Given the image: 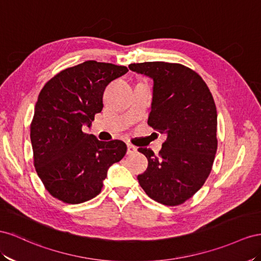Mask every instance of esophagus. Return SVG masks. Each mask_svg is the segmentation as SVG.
Listing matches in <instances>:
<instances>
[{"instance_id": "1", "label": "esophagus", "mask_w": 261, "mask_h": 261, "mask_svg": "<svg viewBox=\"0 0 261 261\" xmlns=\"http://www.w3.org/2000/svg\"><path fill=\"white\" fill-rule=\"evenodd\" d=\"M137 151H138V148L135 145L128 144V151H126V153H128V154H135V153H137Z\"/></svg>"}]
</instances>
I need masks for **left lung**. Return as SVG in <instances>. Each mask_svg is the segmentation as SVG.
<instances>
[{
	"instance_id": "8db88e82",
	"label": "left lung",
	"mask_w": 261,
	"mask_h": 261,
	"mask_svg": "<svg viewBox=\"0 0 261 261\" xmlns=\"http://www.w3.org/2000/svg\"><path fill=\"white\" fill-rule=\"evenodd\" d=\"M129 69L153 80L147 123L167 136L159 156L139 148L148 161L139 184L156 202L181 204L202 187L213 165L218 148L213 97L199 74L185 65L156 61Z\"/></svg>"
}]
</instances>
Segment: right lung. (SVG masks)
Wrapping results in <instances>:
<instances>
[{
  "instance_id": "right-lung-1",
  "label": "right lung",
  "mask_w": 261,
  "mask_h": 261,
  "mask_svg": "<svg viewBox=\"0 0 261 261\" xmlns=\"http://www.w3.org/2000/svg\"><path fill=\"white\" fill-rule=\"evenodd\" d=\"M128 72L126 66L85 61L61 71L43 86L31 124L34 164L51 196L77 204L95 198L126 145L99 141L83 132L102 109L106 86Z\"/></svg>"
}]
</instances>
